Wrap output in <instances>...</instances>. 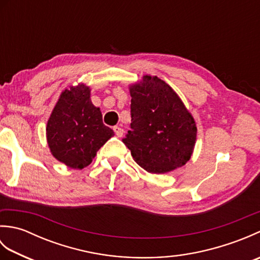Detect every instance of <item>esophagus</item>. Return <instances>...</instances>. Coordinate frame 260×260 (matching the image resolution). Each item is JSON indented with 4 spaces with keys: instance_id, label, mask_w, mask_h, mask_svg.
<instances>
[{
    "instance_id": "34e87169",
    "label": "esophagus",
    "mask_w": 260,
    "mask_h": 260,
    "mask_svg": "<svg viewBox=\"0 0 260 260\" xmlns=\"http://www.w3.org/2000/svg\"><path fill=\"white\" fill-rule=\"evenodd\" d=\"M114 132H115V134H116V136L117 137H121L123 136V134H124V129L121 128V127H119V126H114Z\"/></svg>"
}]
</instances>
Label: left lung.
Listing matches in <instances>:
<instances>
[{
	"mask_svg": "<svg viewBox=\"0 0 260 260\" xmlns=\"http://www.w3.org/2000/svg\"><path fill=\"white\" fill-rule=\"evenodd\" d=\"M131 131L123 140L134 161L150 173H168L189 161L197 124L172 87L145 75L129 86Z\"/></svg>",
	"mask_w": 260,
	"mask_h": 260,
	"instance_id": "8db88e82",
	"label": "left lung"
}]
</instances>
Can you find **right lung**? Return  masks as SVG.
Instances as JSON below:
<instances>
[{
    "label": "right lung",
    "mask_w": 260,
    "mask_h": 260,
    "mask_svg": "<svg viewBox=\"0 0 260 260\" xmlns=\"http://www.w3.org/2000/svg\"><path fill=\"white\" fill-rule=\"evenodd\" d=\"M46 131L53 157L77 170L88 167L99 148L114 136V131L104 125L101 109L91 103L90 87L85 84L61 92Z\"/></svg>",
    "instance_id": "1"
}]
</instances>
